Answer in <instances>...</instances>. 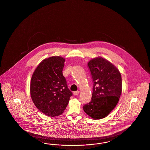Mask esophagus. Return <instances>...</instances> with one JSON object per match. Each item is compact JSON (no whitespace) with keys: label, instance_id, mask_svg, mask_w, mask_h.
I'll list each match as a JSON object with an SVG mask.
<instances>
[{"label":"esophagus","instance_id":"obj_1","mask_svg":"<svg viewBox=\"0 0 150 150\" xmlns=\"http://www.w3.org/2000/svg\"><path fill=\"white\" fill-rule=\"evenodd\" d=\"M73 93H74V96H76V95H78V94H79V91H75V92H74Z\"/></svg>","mask_w":150,"mask_h":150}]
</instances>
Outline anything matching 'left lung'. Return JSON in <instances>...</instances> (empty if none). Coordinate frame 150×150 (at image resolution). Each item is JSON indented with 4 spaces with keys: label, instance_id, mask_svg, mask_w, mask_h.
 Returning a JSON list of instances; mask_svg holds the SVG:
<instances>
[{
    "label": "left lung",
    "instance_id": "obj_1",
    "mask_svg": "<svg viewBox=\"0 0 150 150\" xmlns=\"http://www.w3.org/2000/svg\"><path fill=\"white\" fill-rule=\"evenodd\" d=\"M93 82L92 99L84 105L86 114L94 119L106 117L117 104L122 91L121 74L108 60L98 57L88 64Z\"/></svg>",
    "mask_w": 150,
    "mask_h": 150
}]
</instances>
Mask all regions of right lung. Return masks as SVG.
<instances>
[{
  "label": "right lung",
  "instance_id": "add662e5",
  "mask_svg": "<svg viewBox=\"0 0 150 150\" xmlns=\"http://www.w3.org/2000/svg\"><path fill=\"white\" fill-rule=\"evenodd\" d=\"M64 58L53 56L43 60L34 72L30 95L36 107L44 114L55 117L63 114L72 93L62 74Z\"/></svg>",
  "mask_w": 150,
  "mask_h": 150
}]
</instances>
